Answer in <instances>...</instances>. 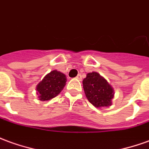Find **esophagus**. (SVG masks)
Masks as SVG:
<instances>
[{"mask_svg":"<svg viewBox=\"0 0 149 149\" xmlns=\"http://www.w3.org/2000/svg\"><path fill=\"white\" fill-rule=\"evenodd\" d=\"M77 78L78 80H81V79H82L81 74H78L77 76Z\"/></svg>","mask_w":149,"mask_h":149,"instance_id":"esophagus-1","label":"esophagus"}]
</instances>
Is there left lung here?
Returning <instances> with one entry per match:
<instances>
[{
	"instance_id": "8db88e82",
	"label": "left lung",
	"mask_w": 149,
	"mask_h": 149,
	"mask_svg": "<svg viewBox=\"0 0 149 149\" xmlns=\"http://www.w3.org/2000/svg\"><path fill=\"white\" fill-rule=\"evenodd\" d=\"M82 83L85 96L94 107L100 108L109 107L112 104L114 89L99 73L96 72H89Z\"/></svg>"
}]
</instances>
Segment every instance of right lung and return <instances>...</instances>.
Here are the masks:
<instances>
[{"mask_svg":"<svg viewBox=\"0 0 149 149\" xmlns=\"http://www.w3.org/2000/svg\"><path fill=\"white\" fill-rule=\"evenodd\" d=\"M67 81L66 76L57 71L53 70L40 81L36 87V91L40 101H48L56 97L60 93Z\"/></svg>","mask_w":149,"mask_h":149,"instance_id":"obj_1","label":"right lung"}]
</instances>
